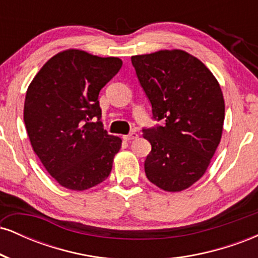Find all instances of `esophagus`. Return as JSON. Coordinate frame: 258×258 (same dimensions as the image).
<instances>
[{
	"label": "esophagus",
	"instance_id": "esophagus-1",
	"mask_svg": "<svg viewBox=\"0 0 258 258\" xmlns=\"http://www.w3.org/2000/svg\"><path fill=\"white\" fill-rule=\"evenodd\" d=\"M138 137V135L136 132H130L128 135H125L123 136V139H125V141H132V139H136Z\"/></svg>",
	"mask_w": 258,
	"mask_h": 258
}]
</instances>
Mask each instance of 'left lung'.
I'll return each instance as SVG.
<instances>
[{
	"label": "left lung",
	"instance_id": "obj_1",
	"mask_svg": "<svg viewBox=\"0 0 258 258\" xmlns=\"http://www.w3.org/2000/svg\"><path fill=\"white\" fill-rule=\"evenodd\" d=\"M131 61L153 120L162 122L142 128L152 146L144 161L147 178L164 190H183L203 177L220 144V85L199 59L179 49L135 55Z\"/></svg>",
	"mask_w": 258,
	"mask_h": 258
}]
</instances>
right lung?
Segmentation results:
<instances>
[{"mask_svg": "<svg viewBox=\"0 0 258 258\" xmlns=\"http://www.w3.org/2000/svg\"><path fill=\"white\" fill-rule=\"evenodd\" d=\"M121 67L119 58L68 49L49 59L26 91L24 122L32 149L65 188L85 190L111 172L121 139L103 128L98 96Z\"/></svg>", "mask_w": 258, "mask_h": 258, "instance_id": "1", "label": "right lung"}]
</instances>
